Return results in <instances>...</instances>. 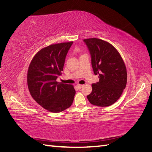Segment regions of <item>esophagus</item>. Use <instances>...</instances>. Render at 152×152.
<instances>
[{"label": "esophagus", "instance_id": "esophagus-1", "mask_svg": "<svg viewBox=\"0 0 152 152\" xmlns=\"http://www.w3.org/2000/svg\"><path fill=\"white\" fill-rule=\"evenodd\" d=\"M77 88L79 89H80L82 87H83V85H82V84H77Z\"/></svg>", "mask_w": 152, "mask_h": 152}]
</instances>
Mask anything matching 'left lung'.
<instances>
[{"mask_svg":"<svg viewBox=\"0 0 152 152\" xmlns=\"http://www.w3.org/2000/svg\"><path fill=\"white\" fill-rule=\"evenodd\" d=\"M91 55L95 75L99 80L92 84L89 102L99 107H108L121 97L127 84L126 66L120 53L107 41L90 38L84 40Z\"/></svg>","mask_w":152,"mask_h":152,"instance_id":"1","label":"left lung"}]
</instances>
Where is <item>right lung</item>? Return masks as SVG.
<instances>
[{
	"instance_id": "right-lung-1",
	"label": "right lung",
	"mask_w": 152,
	"mask_h": 152,
	"mask_svg": "<svg viewBox=\"0 0 152 152\" xmlns=\"http://www.w3.org/2000/svg\"><path fill=\"white\" fill-rule=\"evenodd\" d=\"M73 42L48 45L36 53L30 63L27 84L31 97L41 107L53 113L70 107L75 90L73 85L58 82L65 58Z\"/></svg>"
}]
</instances>
